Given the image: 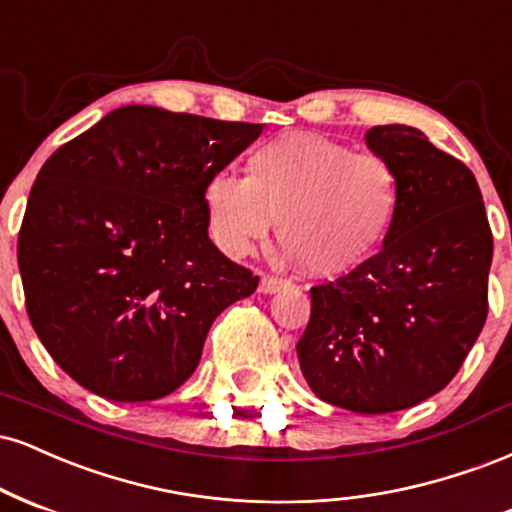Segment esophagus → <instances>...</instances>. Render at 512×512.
Masks as SVG:
<instances>
[{
	"label": "esophagus",
	"instance_id": "esophagus-1",
	"mask_svg": "<svg viewBox=\"0 0 512 512\" xmlns=\"http://www.w3.org/2000/svg\"><path fill=\"white\" fill-rule=\"evenodd\" d=\"M287 285H290V280L278 278V275H266V278L261 280V292H266V294H275V292L285 290Z\"/></svg>",
	"mask_w": 512,
	"mask_h": 512
}]
</instances>
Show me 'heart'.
I'll use <instances>...</instances> for the list:
<instances>
[{
  "label": "heart",
  "mask_w": 512,
  "mask_h": 512,
  "mask_svg": "<svg viewBox=\"0 0 512 512\" xmlns=\"http://www.w3.org/2000/svg\"><path fill=\"white\" fill-rule=\"evenodd\" d=\"M203 206L215 242L230 254H246L278 222L282 246L306 273L338 278L388 242L400 213V179L381 155L290 131L249 155L246 179L215 172Z\"/></svg>",
  "instance_id": "heart-1"
}]
</instances>
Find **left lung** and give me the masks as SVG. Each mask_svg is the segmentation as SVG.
Here are the masks:
<instances>
[{"label": "left lung", "instance_id": "8db88e82", "mask_svg": "<svg viewBox=\"0 0 512 512\" xmlns=\"http://www.w3.org/2000/svg\"><path fill=\"white\" fill-rule=\"evenodd\" d=\"M366 146L398 172V220L369 263L311 287L297 354L323 402L386 414L419 405L460 371L489 314L494 237L470 167L422 131L374 126Z\"/></svg>", "mask_w": 512, "mask_h": 512}]
</instances>
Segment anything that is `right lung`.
Listing matches in <instances>:
<instances>
[{
	"label": "right lung",
	"mask_w": 512,
	"mask_h": 512,
	"mask_svg": "<svg viewBox=\"0 0 512 512\" xmlns=\"http://www.w3.org/2000/svg\"><path fill=\"white\" fill-rule=\"evenodd\" d=\"M126 105L54 150L18 232L28 318L78 386L114 402L170 395L213 321L258 275L210 242L203 189L261 136Z\"/></svg>",
	"instance_id": "1"
}]
</instances>
